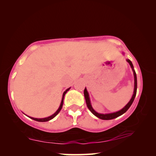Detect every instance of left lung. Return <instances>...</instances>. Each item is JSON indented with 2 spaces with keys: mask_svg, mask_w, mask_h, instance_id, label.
Instances as JSON below:
<instances>
[{
  "mask_svg": "<svg viewBox=\"0 0 156 156\" xmlns=\"http://www.w3.org/2000/svg\"><path fill=\"white\" fill-rule=\"evenodd\" d=\"M127 62L128 63H129V65L131 66V68L133 71V74H134V78H135V87H134V93H133V95L132 96L131 99L130 101L128 102V104L125 106L124 108H123L119 111H118L117 112H114V113H110V114H105V115H103V114H99V113H97L94 111V110L93 109L92 107H91V103H90V97H89V94H88V92L87 91V89H85V90H84V96H85V101H86V104H87V108H89V110H90L92 114H94L96 117H97L98 118L101 119H103V120H110V119H113L115 118H117L118 117H119L120 115H123V113H125L126 111L128 110V108L130 107V105H132V103L133 102V101H134L135 98V96H136V93H137V76H136V73L134 70V69H133V65L131 62V61L130 60H127Z\"/></svg>",
  "mask_w": 156,
  "mask_h": 156,
  "instance_id": "obj_1",
  "label": "left lung"
}]
</instances>
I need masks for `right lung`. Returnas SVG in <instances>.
Wrapping results in <instances>:
<instances>
[{
  "label": "right lung",
  "instance_id": "right-lung-1",
  "mask_svg": "<svg viewBox=\"0 0 156 156\" xmlns=\"http://www.w3.org/2000/svg\"><path fill=\"white\" fill-rule=\"evenodd\" d=\"M69 90H70V88H68L67 90H66L65 92L63 93V96H62V101H61V104H60V107H59V108H58V110L56 111V112L53 114V115H51V116H50V117H46V118H44V119H37V118H33V117H30V118H31L32 119H33V120H34V121H37V122H48V121H49V120H51V119H53L54 117H55V116L58 115V114L60 112V111L61 110V109H62V105H63V101H64V97H65V94L67 92V91H69Z\"/></svg>",
  "mask_w": 156,
  "mask_h": 156
}]
</instances>
